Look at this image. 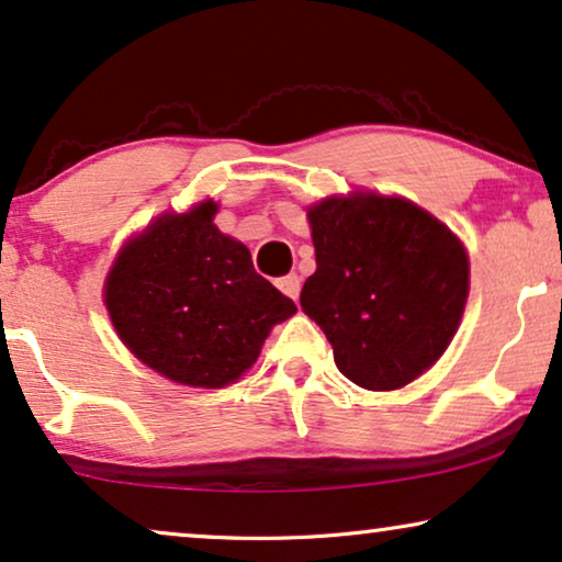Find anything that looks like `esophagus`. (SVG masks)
I'll list each match as a JSON object with an SVG mask.
<instances>
[{
	"mask_svg": "<svg viewBox=\"0 0 562 562\" xmlns=\"http://www.w3.org/2000/svg\"><path fill=\"white\" fill-rule=\"evenodd\" d=\"M276 286H279L283 294L286 296H291L296 302L299 299V291H302V279H299L296 273H289V276H283V279H279L276 281Z\"/></svg>",
	"mask_w": 562,
	"mask_h": 562,
	"instance_id": "esophagus-1",
	"label": "esophagus"
}]
</instances>
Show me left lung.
I'll list each match as a JSON object with an SVG mask.
<instances>
[{
    "label": "left lung",
    "instance_id": "left-lung-1",
    "mask_svg": "<svg viewBox=\"0 0 562 562\" xmlns=\"http://www.w3.org/2000/svg\"><path fill=\"white\" fill-rule=\"evenodd\" d=\"M317 271L302 310L345 379L394 391L448 348L468 299L463 245L406 199L358 194L310 210Z\"/></svg>",
    "mask_w": 562,
    "mask_h": 562
}]
</instances>
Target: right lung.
Here are the masks:
<instances>
[{
  "mask_svg": "<svg viewBox=\"0 0 562 562\" xmlns=\"http://www.w3.org/2000/svg\"><path fill=\"white\" fill-rule=\"evenodd\" d=\"M217 204L164 214L122 248L106 279L117 335L145 366L187 386H227L256 363L296 304L256 273L250 250L212 225Z\"/></svg>",
  "mask_w": 562,
  "mask_h": 562,
  "instance_id": "right-lung-1",
  "label": "right lung"
}]
</instances>
